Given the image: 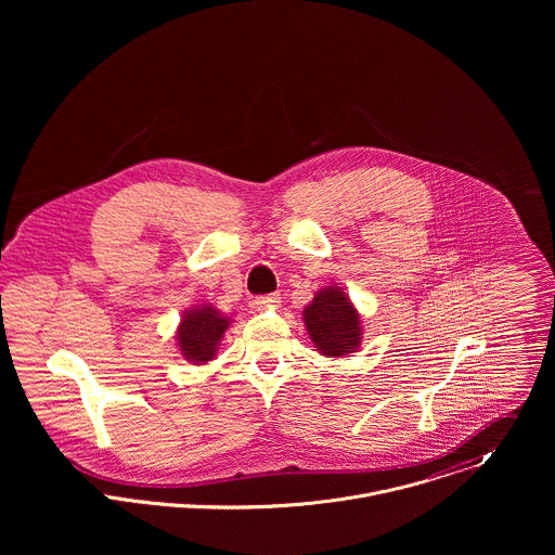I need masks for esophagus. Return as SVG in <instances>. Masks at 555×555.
Segmentation results:
<instances>
[{
  "label": "esophagus",
  "instance_id": "obj_1",
  "mask_svg": "<svg viewBox=\"0 0 555 555\" xmlns=\"http://www.w3.org/2000/svg\"><path fill=\"white\" fill-rule=\"evenodd\" d=\"M280 299H282L280 293H271V295L256 297V299H254V306H256L258 310H275V308L282 304Z\"/></svg>",
  "mask_w": 555,
  "mask_h": 555
}]
</instances>
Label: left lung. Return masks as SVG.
I'll use <instances>...</instances> for the list:
<instances>
[{
  "instance_id": "left-lung-1",
  "label": "left lung",
  "mask_w": 555,
  "mask_h": 555,
  "mask_svg": "<svg viewBox=\"0 0 555 555\" xmlns=\"http://www.w3.org/2000/svg\"><path fill=\"white\" fill-rule=\"evenodd\" d=\"M304 322L314 346L326 357L354 352L361 341L359 314L339 288L320 291L304 310Z\"/></svg>"
}]
</instances>
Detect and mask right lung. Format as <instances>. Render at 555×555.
Masks as SVG:
<instances>
[{
    "label": "right lung",
    "instance_id": "obj_1",
    "mask_svg": "<svg viewBox=\"0 0 555 555\" xmlns=\"http://www.w3.org/2000/svg\"><path fill=\"white\" fill-rule=\"evenodd\" d=\"M229 328V320L211 306L188 310L179 324L177 339L181 354L192 363H207L216 357L218 341Z\"/></svg>",
    "mask_w": 555,
    "mask_h": 555
}]
</instances>
